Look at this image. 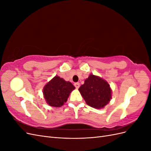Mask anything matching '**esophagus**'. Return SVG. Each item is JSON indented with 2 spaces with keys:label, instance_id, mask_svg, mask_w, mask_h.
Returning a JSON list of instances; mask_svg holds the SVG:
<instances>
[{
  "label": "esophagus",
  "instance_id": "esophagus-1",
  "mask_svg": "<svg viewBox=\"0 0 151 151\" xmlns=\"http://www.w3.org/2000/svg\"><path fill=\"white\" fill-rule=\"evenodd\" d=\"M74 86L76 87L77 89H78L79 88V86H80V84L79 83H76L74 84Z\"/></svg>",
  "mask_w": 151,
  "mask_h": 151
}]
</instances>
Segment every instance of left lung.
I'll return each instance as SVG.
<instances>
[{"label": "left lung", "instance_id": "obj_1", "mask_svg": "<svg viewBox=\"0 0 151 151\" xmlns=\"http://www.w3.org/2000/svg\"><path fill=\"white\" fill-rule=\"evenodd\" d=\"M79 91L87 104L96 109L104 107L111 98L109 84L101 77L91 74Z\"/></svg>", "mask_w": 151, "mask_h": 151}]
</instances>
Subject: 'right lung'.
<instances>
[{
  "mask_svg": "<svg viewBox=\"0 0 151 151\" xmlns=\"http://www.w3.org/2000/svg\"><path fill=\"white\" fill-rule=\"evenodd\" d=\"M75 87L69 81L55 76L45 86L43 93L45 101L53 107H60L67 102Z\"/></svg>",
  "mask_w": 151,
  "mask_h": 151,
  "instance_id": "1",
  "label": "right lung"
}]
</instances>
